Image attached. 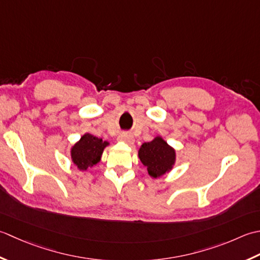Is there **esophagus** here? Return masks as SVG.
Returning <instances> with one entry per match:
<instances>
[{"instance_id": "obj_1", "label": "esophagus", "mask_w": 260, "mask_h": 260, "mask_svg": "<svg viewBox=\"0 0 260 260\" xmlns=\"http://www.w3.org/2000/svg\"><path fill=\"white\" fill-rule=\"evenodd\" d=\"M118 139H119L120 141L125 142V144H128V145H131V144H134V142H135L134 136L129 135V134H121V135L118 137Z\"/></svg>"}]
</instances>
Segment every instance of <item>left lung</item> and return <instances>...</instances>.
<instances>
[{
  "label": "left lung",
  "instance_id": "left-lung-1",
  "mask_svg": "<svg viewBox=\"0 0 260 260\" xmlns=\"http://www.w3.org/2000/svg\"><path fill=\"white\" fill-rule=\"evenodd\" d=\"M138 157L152 178H160L169 173L176 162V151L160 136L142 144L138 150Z\"/></svg>",
  "mask_w": 260,
  "mask_h": 260
}]
</instances>
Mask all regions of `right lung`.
Wrapping results in <instances>:
<instances>
[{
  "label": "right lung",
  "mask_w": 260,
  "mask_h": 260,
  "mask_svg": "<svg viewBox=\"0 0 260 260\" xmlns=\"http://www.w3.org/2000/svg\"><path fill=\"white\" fill-rule=\"evenodd\" d=\"M108 146H110V142L86 132L72 146L71 159L79 171H87L101 161L103 151Z\"/></svg>",
  "instance_id": "add662e5"
}]
</instances>
